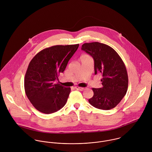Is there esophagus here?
<instances>
[{
	"instance_id": "esophagus-1",
	"label": "esophagus",
	"mask_w": 152,
	"mask_h": 152,
	"mask_svg": "<svg viewBox=\"0 0 152 152\" xmlns=\"http://www.w3.org/2000/svg\"><path fill=\"white\" fill-rule=\"evenodd\" d=\"M75 89H77V90L82 91H84L85 88H82V87H75Z\"/></svg>"
}]
</instances>
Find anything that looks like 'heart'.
Returning <instances> with one entry per match:
<instances>
[{
    "instance_id": "heart-1",
    "label": "heart",
    "mask_w": 152,
    "mask_h": 152,
    "mask_svg": "<svg viewBox=\"0 0 152 152\" xmlns=\"http://www.w3.org/2000/svg\"><path fill=\"white\" fill-rule=\"evenodd\" d=\"M85 56H88L87 55H83V56H82L81 57H85Z\"/></svg>"
}]
</instances>
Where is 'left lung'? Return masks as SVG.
Here are the masks:
<instances>
[{"label": "left lung", "instance_id": "left-lung-1", "mask_svg": "<svg viewBox=\"0 0 152 152\" xmlns=\"http://www.w3.org/2000/svg\"><path fill=\"white\" fill-rule=\"evenodd\" d=\"M81 50L94 60L95 74H100L102 87L92 88L94 96L89 99L93 107L103 110L115 108L126 95L128 76L125 65L112 47L98 42L84 43Z\"/></svg>", "mask_w": 152, "mask_h": 152}]
</instances>
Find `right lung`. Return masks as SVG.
<instances>
[{"instance_id":"obj_1","label":"right lung","mask_w":152,"mask_h":152,"mask_svg":"<svg viewBox=\"0 0 152 152\" xmlns=\"http://www.w3.org/2000/svg\"><path fill=\"white\" fill-rule=\"evenodd\" d=\"M78 46L79 44L46 48L30 62L25 74L24 89L28 99L39 111L50 114L65 105L71 88L54 82L64 72Z\"/></svg>"}]
</instances>
